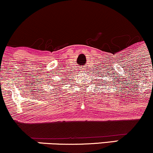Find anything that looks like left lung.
Segmentation results:
<instances>
[{
	"mask_svg": "<svg viewBox=\"0 0 153 153\" xmlns=\"http://www.w3.org/2000/svg\"><path fill=\"white\" fill-rule=\"evenodd\" d=\"M104 83H105V82H104ZM105 83H107V81H106V82H105ZM103 85H104V84H103Z\"/></svg>",
	"mask_w": 153,
	"mask_h": 153,
	"instance_id": "8db88e82",
	"label": "left lung"
}]
</instances>
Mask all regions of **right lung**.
Masks as SVG:
<instances>
[{"instance_id":"1","label":"right lung","mask_w":153,"mask_h":153,"mask_svg":"<svg viewBox=\"0 0 153 153\" xmlns=\"http://www.w3.org/2000/svg\"><path fill=\"white\" fill-rule=\"evenodd\" d=\"M55 85H53V86H55Z\"/></svg>"}]
</instances>
